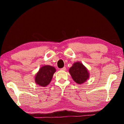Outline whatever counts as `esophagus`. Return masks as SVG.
I'll list each match as a JSON object with an SVG mask.
<instances>
[{
  "instance_id": "34e87169",
  "label": "esophagus",
  "mask_w": 124,
  "mask_h": 124,
  "mask_svg": "<svg viewBox=\"0 0 124 124\" xmlns=\"http://www.w3.org/2000/svg\"><path fill=\"white\" fill-rule=\"evenodd\" d=\"M66 70V67H63V68H61V70Z\"/></svg>"
}]
</instances>
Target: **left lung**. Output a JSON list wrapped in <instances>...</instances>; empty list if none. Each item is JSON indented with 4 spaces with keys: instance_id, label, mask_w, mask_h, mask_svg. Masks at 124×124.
<instances>
[{
    "instance_id": "8db88e82",
    "label": "left lung",
    "mask_w": 124,
    "mask_h": 124,
    "mask_svg": "<svg viewBox=\"0 0 124 124\" xmlns=\"http://www.w3.org/2000/svg\"><path fill=\"white\" fill-rule=\"evenodd\" d=\"M69 72L75 82L79 84L84 83L89 78L87 69L79 62L74 63L70 68Z\"/></svg>"
}]
</instances>
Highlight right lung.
<instances>
[{
  "label": "right lung",
  "mask_w": 124,
  "mask_h": 124,
  "mask_svg": "<svg viewBox=\"0 0 124 124\" xmlns=\"http://www.w3.org/2000/svg\"><path fill=\"white\" fill-rule=\"evenodd\" d=\"M56 69L50 66H44L40 69L35 78V81L38 85L46 86L50 83Z\"/></svg>",
  "instance_id": "add662e5"
}]
</instances>
